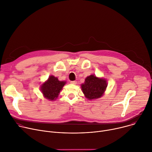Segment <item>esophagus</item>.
I'll return each mask as SVG.
<instances>
[{
  "mask_svg": "<svg viewBox=\"0 0 152 152\" xmlns=\"http://www.w3.org/2000/svg\"><path fill=\"white\" fill-rule=\"evenodd\" d=\"M70 83L72 84H76L77 81H76V80H73V81H70Z\"/></svg>",
  "mask_w": 152,
  "mask_h": 152,
  "instance_id": "obj_1",
  "label": "esophagus"
}]
</instances>
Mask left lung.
Instances as JSON below:
<instances>
[{
	"instance_id": "obj_1",
	"label": "left lung",
	"mask_w": 152,
	"mask_h": 152,
	"mask_svg": "<svg viewBox=\"0 0 152 152\" xmlns=\"http://www.w3.org/2000/svg\"><path fill=\"white\" fill-rule=\"evenodd\" d=\"M107 86L106 79L92 75L86 78L84 83L81 84V88L85 96L92 100L102 97Z\"/></svg>"
}]
</instances>
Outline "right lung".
I'll return each instance as SVG.
<instances>
[{
	"instance_id": "right-lung-1",
	"label": "right lung",
	"mask_w": 152,
	"mask_h": 152,
	"mask_svg": "<svg viewBox=\"0 0 152 152\" xmlns=\"http://www.w3.org/2000/svg\"><path fill=\"white\" fill-rule=\"evenodd\" d=\"M65 84V81H60L57 77L50 76L46 81L41 86L40 90L44 97L50 101H54L58 97Z\"/></svg>"
}]
</instances>
